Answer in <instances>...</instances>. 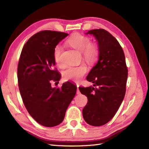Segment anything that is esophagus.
Returning <instances> with one entry per match:
<instances>
[{"mask_svg":"<svg viewBox=\"0 0 149 149\" xmlns=\"http://www.w3.org/2000/svg\"><path fill=\"white\" fill-rule=\"evenodd\" d=\"M77 95H80L81 94V92L79 91V86H77Z\"/></svg>","mask_w":149,"mask_h":149,"instance_id":"obj_1","label":"esophagus"}]
</instances>
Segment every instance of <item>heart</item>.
I'll return each instance as SVG.
<instances>
[{
  "mask_svg": "<svg viewBox=\"0 0 149 149\" xmlns=\"http://www.w3.org/2000/svg\"><path fill=\"white\" fill-rule=\"evenodd\" d=\"M67 43L73 48L82 52L83 58L86 62L93 63L97 59L99 50L95 45L91 43V40L89 37L79 34H75L68 39ZM62 53V47L59 45L56 46L54 50V58L59 66L63 65ZM87 71V67L85 65L69 66L63 71V76L66 80L79 81L86 74Z\"/></svg>",
  "mask_w": 149,
  "mask_h": 149,
  "instance_id": "heart-1",
  "label": "heart"
}]
</instances>
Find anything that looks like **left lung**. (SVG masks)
<instances>
[{
    "label": "left lung",
    "instance_id": "1",
    "mask_svg": "<svg viewBox=\"0 0 149 149\" xmlns=\"http://www.w3.org/2000/svg\"><path fill=\"white\" fill-rule=\"evenodd\" d=\"M86 34L93 35L97 40L99 58L86 77L93 86L79 88L88 97L83 116L89 125L100 126L115 116L121 105L128 70L123 49L115 37L102 29L89 31Z\"/></svg>",
    "mask_w": 149,
    "mask_h": 149
}]
</instances>
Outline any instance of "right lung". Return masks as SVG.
I'll return each instance as SVG.
<instances>
[{"label": "right lung", "instance_id": "1", "mask_svg": "<svg viewBox=\"0 0 149 149\" xmlns=\"http://www.w3.org/2000/svg\"><path fill=\"white\" fill-rule=\"evenodd\" d=\"M68 34L43 31L25 44L19 59L17 75L19 90L30 115L45 127H54L65 118L66 111L75 95L77 87L70 81L61 88H52L61 75L54 70V50Z\"/></svg>", "mask_w": 149, "mask_h": 149}]
</instances>
